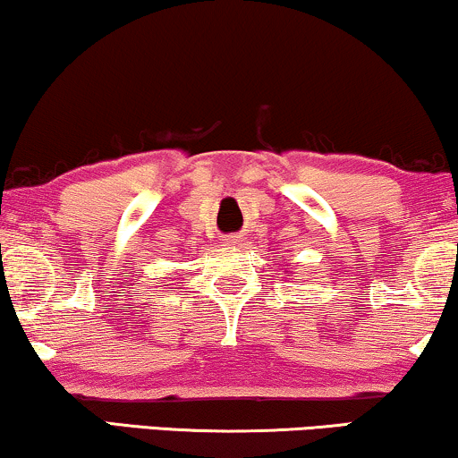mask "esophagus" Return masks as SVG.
Wrapping results in <instances>:
<instances>
[{"label": "esophagus", "instance_id": "34e87169", "mask_svg": "<svg viewBox=\"0 0 458 458\" xmlns=\"http://www.w3.org/2000/svg\"><path fill=\"white\" fill-rule=\"evenodd\" d=\"M224 245H228V247L241 245V236H239V234H228V236H224Z\"/></svg>", "mask_w": 458, "mask_h": 458}]
</instances>
